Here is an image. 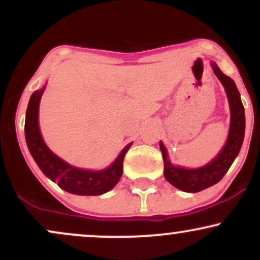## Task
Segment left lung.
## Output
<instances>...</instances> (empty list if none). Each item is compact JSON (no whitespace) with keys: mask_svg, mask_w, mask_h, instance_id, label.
I'll return each instance as SVG.
<instances>
[{"mask_svg":"<svg viewBox=\"0 0 260 260\" xmlns=\"http://www.w3.org/2000/svg\"><path fill=\"white\" fill-rule=\"evenodd\" d=\"M215 76L219 78L225 88L231 111V122H230L229 137L225 147L213 161L205 166L198 169H184L180 166H174L168 159V151L162 143L160 142V150L164 159V176L172 186L183 192L196 193L201 192L205 188L214 186L225 176L232 165L236 156L240 153L244 138V107L241 101L240 92L237 90L235 82L230 77L223 74L220 68L211 62Z\"/></svg>","mask_w":260,"mask_h":260,"instance_id":"8db88e82","label":"left lung"}]
</instances>
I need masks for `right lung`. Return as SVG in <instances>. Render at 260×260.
Returning <instances> with one entry per match:
<instances>
[{"mask_svg": "<svg viewBox=\"0 0 260 260\" xmlns=\"http://www.w3.org/2000/svg\"><path fill=\"white\" fill-rule=\"evenodd\" d=\"M45 86L32 92L25 115V140L32 159L45 176L57 182L62 189L79 196H100L109 192L120 181L123 172V159L132 143L124 147L111 165L100 171H89L71 166L59 159L45 144L39 128V104Z\"/></svg>", "mask_w": 260, "mask_h": 260, "instance_id": "obj_1", "label": "right lung"}]
</instances>
